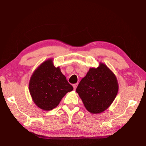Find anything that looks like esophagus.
<instances>
[{
    "mask_svg": "<svg viewBox=\"0 0 146 146\" xmlns=\"http://www.w3.org/2000/svg\"><path fill=\"white\" fill-rule=\"evenodd\" d=\"M77 86H78V84H73V88H74V90H76V87H77Z\"/></svg>",
    "mask_w": 146,
    "mask_h": 146,
    "instance_id": "1",
    "label": "esophagus"
}]
</instances>
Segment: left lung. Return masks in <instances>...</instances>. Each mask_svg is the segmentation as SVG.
Here are the masks:
<instances>
[{"label":"left lung","mask_w":146,"mask_h":146,"mask_svg":"<svg viewBox=\"0 0 146 146\" xmlns=\"http://www.w3.org/2000/svg\"><path fill=\"white\" fill-rule=\"evenodd\" d=\"M85 108L93 114H99L111 105L118 91L114 73L105 64L90 68L76 90Z\"/></svg>","instance_id":"left-lung-1"}]
</instances>
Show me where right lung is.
I'll return each mask as SVG.
<instances>
[{
  "label": "right lung",
  "instance_id": "obj_1",
  "mask_svg": "<svg viewBox=\"0 0 146 146\" xmlns=\"http://www.w3.org/2000/svg\"><path fill=\"white\" fill-rule=\"evenodd\" d=\"M73 90L60 67H55L51 58L40 64L31 76L29 91L38 108L50 111L57 106L66 94Z\"/></svg>",
  "mask_w": 146,
  "mask_h": 146
}]
</instances>
